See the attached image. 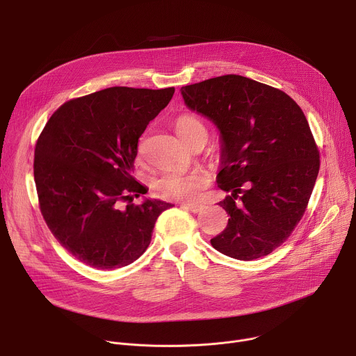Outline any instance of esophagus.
<instances>
[{
	"label": "esophagus",
	"mask_w": 356,
	"mask_h": 356,
	"mask_svg": "<svg viewBox=\"0 0 356 356\" xmlns=\"http://www.w3.org/2000/svg\"><path fill=\"white\" fill-rule=\"evenodd\" d=\"M181 207L191 211V213H200L202 209H204V206H202V204H183Z\"/></svg>",
	"instance_id": "esophagus-1"
}]
</instances>
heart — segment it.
Wrapping results in <instances>:
<instances>
[{"label": "heart", "instance_id": "heart-1", "mask_svg": "<svg viewBox=\"0 0 356 356\" xmlns=\"http://www.w3.org/2000/svg\"><path fill=\"white\" fill-rule=\"evenodd\" d=\"M177 135L187 143L195 136L207 138V127L195 114H181L175 121ZM210 177L204 170L188 173L166 172L154 180V190L158 197L170 201H194L209 186Z\"/></svg>", "mask_w": 356, "mask_h": 356}]
</instances>
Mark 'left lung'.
<instances>
[{
	"label": "left lung",
	"mask_w": 356,
	"mask_h": 356,
	"mask_svg": "<svg viewBox=\"0 0 356 356\" xmlns=\"http://www.w3.org/2000/svg\"><path fill=\"white\" fill-rule=\"evenodd\" d=\"M184 103L222 138L218 204L231 217L211 245L227 257L269 255L294 231L313 193L320 152L306 115L284 91L225 74L181 87Z\"/></svg>",
	"instance_id": "left-lung-1"
}]
</instances>
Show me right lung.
Listing matches in <instances>:
<instances>
[{"label":"right lung","mask_w":356,"mask_h":356,"mask_svg":"<svg viewBox=\"0 0 356 356\" xmlns=\"http://www.w3.org/2000/svg\"><path fill=\"white\" fill-rule=\"evenodd\" d=\"M173 94L175 87H110L67 101L46 122L33 159L39 209L77 261L101 270L132 264L173 207L161 200L132 204L145 187L131 175L140 135Z\"/></svg>","instance_id":"right-lung-1"}]
</instances>
